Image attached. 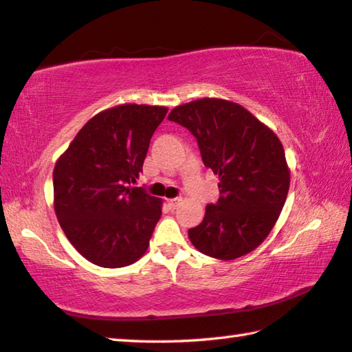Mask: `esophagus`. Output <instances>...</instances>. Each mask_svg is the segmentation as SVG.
I'll list each match as a JSON object with an SVG mask.
<instances>
[{
    "mask_svg": "<svg viewBox=\"0 0 352 352\" xmlns=\"http://www.w3.org/2000/svg\"><path fill=\"white\" fill-rule=\"evenodd\" d=\"M179 201H181V198H170V199H166V204H168L170 209H176Z\"/></svg>",
    "mask_w": 352,
    "mask_h": 352,
    "instance_id": "esophagus-1",
    "label": "esophagus"
}]
</instances>
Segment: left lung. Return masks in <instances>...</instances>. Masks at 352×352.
<instances>
[{"instance_id": "8db88e82", "label": "left lung", "mask_w": 352, "mask_h": 352, "mask_svg": "<svg viewBox=\"0 0 352 352\" xmlns=\"http://www.w3.org/2000/svg\"><path fill=\"white\" fill-rule=\"evenodd\" d=\"M168 120L192 132L203 164L220 179L219 201L208 204L188 239L204 255L225 261L255 250L288 197L282 142L242 105L214 97L173 108Z\"/></svg>"}]
</instances>
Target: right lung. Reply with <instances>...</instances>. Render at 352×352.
I'll return each instance as SVG.
<instances>
[{"label":"right lung","mask_w":352,"mask_h":352,"mask_svg":"<svg viewBox=\"0 0 352 352\" xmlns=\"http://www.w3.org/2000/svg\"><path fill=\"white\" fill-rule=\"evenodd\" d=\"M166 107L124 104L85 124L53 170L55 212L80 255L100 267H124L148 250L162 199L131 187Z\"/></svg>","instance_id":"add662e5"}]
</instances>
